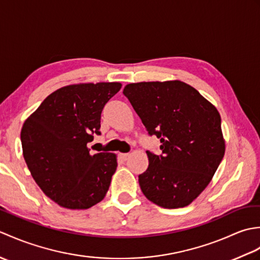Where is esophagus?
<instances>
[{"mask_svg": "<svg viewBox=\"0 0 260 260\" xmlns=\"http://www.w3.org/2000/svg\"><path fill=\"white\" fill-rule=\"evenodd\" d=\"M129 156H131L129 153H121L120 154V157H121V159H124V161H126V159L128 158Z\"/></svg>", "mask_w": 260, "mask_h": 260, "instance_id": "esophagus-1", "label": "esophagus"}]
</instances>
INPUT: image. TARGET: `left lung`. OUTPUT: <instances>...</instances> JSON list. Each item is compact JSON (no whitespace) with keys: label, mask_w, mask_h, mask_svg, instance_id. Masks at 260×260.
Returning a JSON list of instances; mask_svg holds the SVG:
<instances>
[{"label":"left lung","mask_w":260,"mask_h":260,"mask_svg":"<svg viewBox=\"0 0 260 260\" xmlns=\"http://www.w3.org/2000/svg\"><path fill=\"white\" fill-rule=\"evenodd\" d=\"M123 93L148 135L161 142V155L146 151L148 168L139 175L142 192L164 209L189 206L210 183L224 155L217 108L180 80L129 84Z\"/></svg>","instance_id":"left-lung-1"}]
</instances>
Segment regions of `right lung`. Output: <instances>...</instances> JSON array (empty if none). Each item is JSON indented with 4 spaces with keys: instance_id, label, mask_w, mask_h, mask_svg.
I'll return each mask as SVG.
<instances>
[{
    "instance_id": "add662e5",
    "label": "right lung",
    "mask_w": 260,
    "mask_h": 260,
    "mask_svg": "<svg viewBox=\"0 0 260 260\" xmlns=\"http://www.w3.org/2000/svg\"><path fill=\"white\" fill-rule=\"evenodd\" d=\"M119 82L70 85L49 95L27 118L21 143L27 168L43 193L67 209L101 202L117 168L113 153L90 155L87 144L101 135V115Z\"/></svg>"
}]
</instances>
